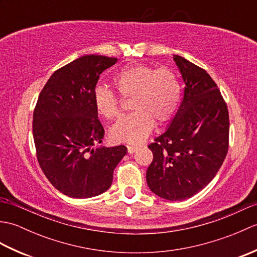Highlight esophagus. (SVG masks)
I'll return each mask as SVG.
<instances>
[{
	"label": "esophagus",
	"instance_id": "34e87169",
	"mask_svg": "<svg viewBox=\"0 0 257 257\" xmlns=\"http://www.w3.org/2000/svg\"><path fill=\"white\" fill-rule=\"evenodd\" d=\"M127 148H128L129 154H134V152L138 150V146H128Z\"/></svg>",
	"mask_w": 257,
	"mask_h": 257
}]
</instances>
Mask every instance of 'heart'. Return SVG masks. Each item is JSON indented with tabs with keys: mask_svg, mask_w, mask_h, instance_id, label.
Masks as SVG:
<instances>
[{
	"mask_svg": "<svg viewBox=\"0 0 257 257\" xmlns=\"http://www.w3.org/2000/svg\"><path fill=\"white\" fill-rule=\"evenodd\" d=\"M112 83L120 95L133 97L132 109L135 110L111 127L109 136L114 143H140L154 129L155 121H169L179 107L181 87L176 74L169 68L130 65L113 76ZM92 102L102 118L118 117L119 100L110 89L97 86L92 92Z\"/></svg>",
	"mask_w": 257,
	"mask_h": 257,
	"instance_id": "1",
	"label": "heart"
}]
</instances>
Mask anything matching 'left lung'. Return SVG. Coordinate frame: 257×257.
<instances>
[{"label": "left lung", "mask_w": 257, "mask_h": 257, "mask_svg": "<svg viewBox=\"0 0 257 257\" xmlns=\"http://www.w3.org/2000/svg\"><path fill=\"white\" fill-rule=\"evenodd\" d=\"M173 61L184 94L166 132L148 146L154 160L147 170L149 189L160 198L182 201L205 188L228 149V110L221 91L204 69L179 55Z\"/></svg>", "instance_id": "obj_1"}]
</instances>
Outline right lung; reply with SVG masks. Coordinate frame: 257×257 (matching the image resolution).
I'll use <instances>...</instances> for the list:
<instances>
[{
  "label": "right lung",
  "instance_id": "add662e5",
  "mask_svg": "<svg viewBox=\"0 0 257 257\" xmlns=\"http://www.w3.org/2000/svg\"><path fill=\"white\" fill-rule=\"evenodd\" d=\"M117 58L85 55L57 69L42 89L33 113L37 160L54 187L69 198L105 192L113 170L127 154L124 146L98 147L105 130L92 92L99 75Z\"/></svg>",
  "mask_w": 257,
  "mask_h": 257
}]
</instances>
